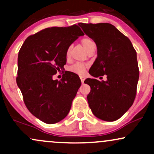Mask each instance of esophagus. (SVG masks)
<instances>
[{"instance_id": "34e87169", "label": "esophagus", "mask_w": 154, "mask_h": 154, "mask_svg": "<svg viewBox=\"0 0 154 154\" xmlns=\"http://www.w3.org/2000/svg\"><path fill=\"white\" fill-rule=\"evenodd\" d=\"M80 77L81 82H82V83L84 82V81H85V77H83V76H80V77Z\"/></svg>"}]
</instances>
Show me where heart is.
Returning <instances> with one entry per match:
<instances>
[{
	"label": "heart",
	"instance_id": "heart-1",
	"mask_svg": "<svg viewBox=\"0 0 154 154\" xmlns=\"http://www.w3.org/2000/svg\"><path fill=\"white\" fill-rule=\"evenodd\" d=\"M81 43H82L83 47L85 48L86 51H88V49L91 48L92 45H95L94 42L91 40V39L88 38H83L82 40H81ZM70 50H71V47L67 49L66 51V56H69V54ZM86 66L85 64L84 63H76V64L73 65L69 68L70 71L75 72V73L79 74V75H83L85 73V70Z\"/></svg>",
	"mask_w": 154,
	"mask_h": 154
}]
</instances>
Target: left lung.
Instances as JSON below:
<instances>
[{"label":"left lung","instance_id":"8db88e82","mask_svg":"<svg viewBox=\"0 0 154 154\" xmlns=\"http://www.w3.org/2000/svg\"><path fill=\"white\" fill-rule=\"evenodd\" d=\"M96 44L97 58L89 70L94 77L106 75V81L88 78V102L98 119L116 121L132 106L139 79L137 54L128 37L109 23H79Z\"/></svg>","mask_w":154,"mask_h":154}]
</instances>
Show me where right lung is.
<instances>
[{
  "mask_svg": "<svg viewBox=\"0 0 154 154\" xmlns=\"http://www.w3.org/2000/svg\"><path fill=\"white\" fill-rule=\"evenodd\" d=\"M82 35L76 24L48 27L28 37L19 50L17 85L28 110L43 122L57 123L69 112L80 79L68 71L59 81L53 76L64 69L67 49Z\"/></svg>",
  "mask_w": 154,
  "mask_h": 154,
  "instance_id": "obj_1",
  "label": "right lung"
}]
</instances>
